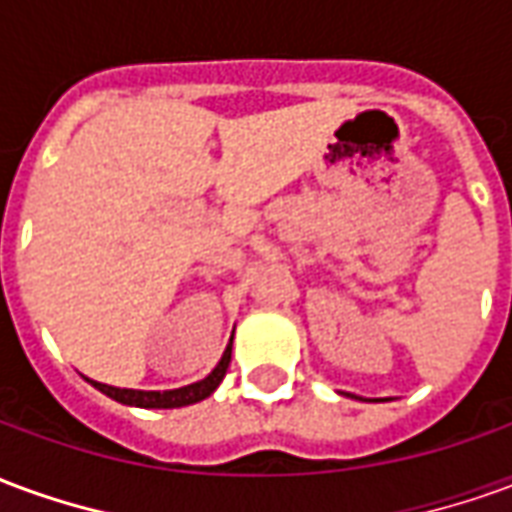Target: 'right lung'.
Returning a JSON list of instances; mask_svg holds the SVG:
<instances>
[{
	"label": "right lung",
	"instance_id": "right-lung-1",
	"mask_svg": "<svg viewBox=\"0 0 512 512\" xmlns=\"http://www.w3.org/2000/svg\"><path fill=\"white\" fill-rule=\"evenodd\" d=\"M230 354H233V340L230 345L224 348L222 359L219 365L213 367L208 376L197 381V384L180 386V389H167V392H145V389H120V386H109V384H98V381H90V384L104 392L106 397H112L117 403H126V406L136 408H180V406H191V403H200L208 395H213V389L222 384L224 373L230 367Z\"/></svg>",
	"mask_w": 512,
	"mask_h": 512
}]
</instances>
